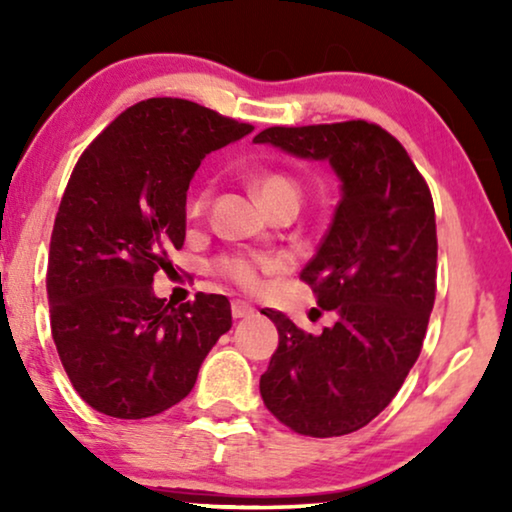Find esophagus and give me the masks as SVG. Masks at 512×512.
I'll use <instances>...</instances> for the list:
<instances>
[{"label":"esophagus","mask_w":512,"mask_h":512,"mask_svg":"<svg viewBox=\"0 0 512 512\" xmlns=\"http://www.w3.org/2000/svg\"><path fill=\"white\" fill-rule=\"evenodd\" d=\"M230 310H233V317L235 319H247V317H251V314L256 312L254 307H251L249 303H244V300H235Z\"/></svg>","instance_id":"34e87169"}]
</instances>
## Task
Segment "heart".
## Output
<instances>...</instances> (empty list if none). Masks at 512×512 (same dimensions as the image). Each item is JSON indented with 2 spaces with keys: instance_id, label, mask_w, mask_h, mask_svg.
Wrapping results in <instances>:
<instances>
[{
  "instance_id": "1",
  "label": "heart",
  "mask_w": 512,
  "mask_h": 512,
  "mask_svg": "<svg viewBox=\"0 0 512 512\" xmlns=\"http://www.w3.org/2000/svg\"><path fill=\"white\" fill-rule=\"evenodd\" d=\"M254 191L258 193V198L263 200V205L268 207L277 200H298L300 198V186L296 179H291L289 174L282 172H263L254 179ZM209 202V191L202 188V191L195 195L191 202V214H202L205 212ZM272 268V263L261 261V258H251V256H226L216 263V272L223 277L233 279L235 284L244 286V289H258L263 282V272H268Z\"/></svg>"
}]
</instances>
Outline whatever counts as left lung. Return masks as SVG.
Returning a JSON list of instances; mask_svg holds the SVG:
<instances>
[{
  "mask_svg": "<svg viewBox=\"0 0 512 512\" xmlns=\"http://www.w3.org/2000/svg\"><path fill=\"white\" fill-rule=\"evenodd\" d=\"M254 144L324 160L340 202L300 279L335 324L305 333L282 312L261 375L265 408L296 433L345 436L380 415L415 366L436 300V212L429 186L387 130L366 121L268 128Z\"/></svg>",
  "mask_w": 512,
  "mask_h": 512,
  "instance_id": "1",
  "label": "left lung"
}]
</instances>
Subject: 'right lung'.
<instances>
[{
	"label": "right lung",
	"mask_w": 512,
	"mask_h": 512,
	"mask_svg": "<svg viewBox=\"0 0 512 512\" xmlns=\"http://www.w3.org/2000/svg\"><path fill=\"white\" fill-rule=\"evenodd\" d=\"M254 130L179 97L125 109L76 163L48 254L51 331L90 408L118 419L165 412L233 326L226 296L174 305L153 293L186 237V193L207 153Z\"/></svg>",
	"instance_id": "right-lung-1"
}]
</instances>
